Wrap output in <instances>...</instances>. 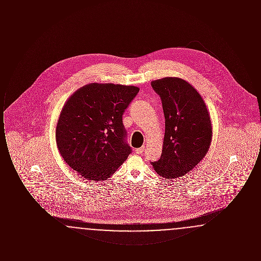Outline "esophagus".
<instances>
[{
	"label": "esophagus",
	"instance_id": "esophagus-1",
	"mask_svg": "<svg viewBox=\"0 0 261 261\" xmlns=\"http://www.w3.org/2000/svg\"><path fill=\"white\" fill-rule=\"evenodd\" d=\"M144 149H145V147H141V148H137L135 149V152L138 153V154H141L143 151H144Z\"/></svg>",
	"mask_w": 261,
	"mask_h": 261
}]
</instances>
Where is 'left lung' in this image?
<instances>
[{
    "mask_svg": "<svg viewBox=\"0 0 261 261\" xmlns=\"http://www.w3.org/2000/svg\"><path fill=\"white\" fill-rule=\"evenodd\" d=\"M151 87L162 99L165 133L161 159L150 163L166 179L184 176L210 149V113L198 91L181 78L154 80Z\"/></svg>",
    "mask_w": 261,
    "mask_h": 261,
    "instance_id": "obj_1",
    "label": "left lung"
}]
</instances>
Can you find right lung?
Here are the masks:
<instances>
[{
  "instance_id": "obj_1",
  "label": "right lung",
  "mask_w": 261,
  "mask_h": 261,
  "mask_svg": "<svg viewBox=\"0 0 261 261\" xmlns=\"http://www.w3.org/2000/svg\"><path fill=\"white\" fill-rule=\"evenodd\" d=\"M139 90L92 83L78 89L63 106L56 129L58 149L85 179L107 180L131 153L122 115Z\"/></svg>"
}]
</instances>
